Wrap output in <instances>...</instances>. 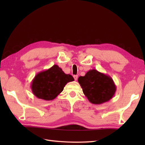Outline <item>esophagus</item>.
Here are the masks:
<instances>
[{
  "mask_svg": "<svg viewBox=\"0 0 145 145\" xmlns=\"http://www.w3.org/2000/svg\"><path fill=\"white\" fill-rule=\"evenodd\" d=\"M73 78H74L75 80H77V79H78V75H73Z\"/></svg>",
  "mask_w": 145,
  "mask_h": 145,
  "instance_id": "obj_1",
  "label": "esophagus"
}]
</instances>
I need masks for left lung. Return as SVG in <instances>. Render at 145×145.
I'll return each mask as SVG.
<instances>
[{
  "label": "left lung",
  "instance_id": "1",
  "mask_svg": "<svg viewBox=\"0 0 145 145\" xmlns=\"http://www.w3.org/2000/svg\"><path fill=\"white\" fill-rule=\"evenodd\" d=\"M84 95L90 103L100 105L112 99L116 87L110 76L92 69L78 79Z\"/></svg>",
  "mask_w": 145,
  "mask_h": 145
}]
</instances>
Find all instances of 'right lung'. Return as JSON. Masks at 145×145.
I'll list each match as a JSON object with an SVG mask.
<instances>
[{
	"label": "right lung",
	"instance_id": "obj_1",
	"mask_svg": "<svg viewBox=\"0 0 145 145\" xmlns=\"http://www.w3.org/2000/svg\"><path fill=\"white\" fill-rule=\"evenodd\" d=\"M74 80L73 76L65 73L57 65L38 73L32 80L33 94L40 99L50 101L55 99L67 83Z\"/></svg>",
	"mask_w": 145,
	"mask_h": 145
}]
</instances>
